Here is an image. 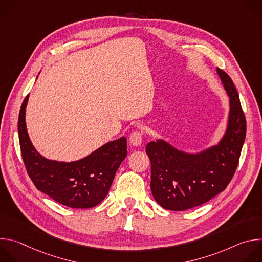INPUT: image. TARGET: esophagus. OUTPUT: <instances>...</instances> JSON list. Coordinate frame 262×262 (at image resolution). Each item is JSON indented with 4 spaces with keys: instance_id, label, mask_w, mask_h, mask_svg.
<instances>
[{
    "instance_id": "34e87169",
    "label": "esophagus",
    "mask_w": 262,
    "mask_h": 262,
    "mask_svg": "<svg viewBox=\"0 0 262 262\" xmlns=\"http://www.w3.org/2000/svg\"><path fill=\"white\" fill-rule=\"evenodd\" d=\"M142 138H143L142 133L136 130V132H134V133H132V135H130V137H129V144H130L132 146H134V147H138V146H140L141 143H142Z\"/></svg>"
}]
</instances>
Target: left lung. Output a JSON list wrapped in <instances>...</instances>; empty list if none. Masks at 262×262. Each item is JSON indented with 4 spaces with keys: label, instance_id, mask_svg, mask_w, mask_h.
I'll use <instances>...</instances> for the list:
<instances>
[{
    "label": "left lung",
    "instance_id": "8db88e82",
    "mask_svg": "<svg viewBox=\"0 0 262 262\" xmlns=\"http://www.w3.org/2000/svg\"><path fill=\"white\" fill-rule=\"evenodd\" d=\"M216 72L229 96L227 124L220 141L198 152L181 150L162 138L146 145L151 192L166 209L181 211L209 201L226 189L238 165L246 118L232 80L220 68Z\"/></svg>",
    "mask_w": 262,
    "mask_h": 262
}]
</instances>
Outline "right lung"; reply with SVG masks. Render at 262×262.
<instances>
[{
	"instance_id": "1",
	"label": "right lung",
	"mask_w": 262,
	"mask_h": 262,
	"mask_svg": "<svg viewBox=\"0 0 262 262\" xmlns=\"http://www.w3.org/2000/svg\"><path fill=\"white\" fill-rule=\"evenodd\" d=\"M28 100L29 94L19 111L18 138L27 172L36 188L71 208H90L99 204L127 156L126 139L107 142L78 161L49 160L36 150L29 137L26 124Z\"/></svg>"
}]
</instances>
